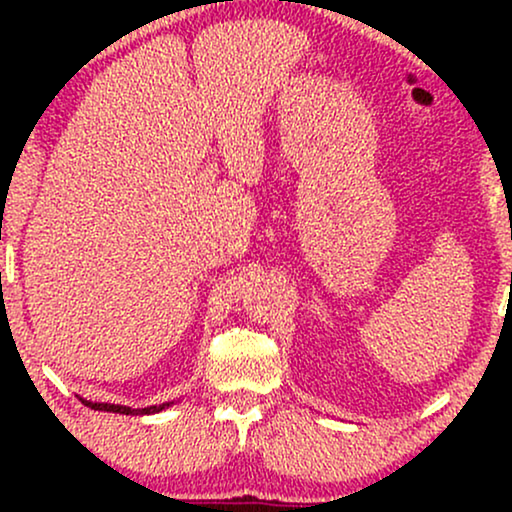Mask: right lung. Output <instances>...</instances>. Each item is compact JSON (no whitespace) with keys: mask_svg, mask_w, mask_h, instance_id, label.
I'll return each instance as SVG.
<instances>
[{"mask_svg":"<svg viewBox=\"0 0 512 512\" xmlns=\"http://www.w3.org/2000/svg\"><path fill=\"white\" fill-rule=\"evenodd\" d=\"M88 405V408L93 410H104V412H121V415H153V412H160L165 408V405H151V408H139V410H132V408H125V405H111V403H90V401H83Z\"/></svg>","mask_w":512,"mask_h":512,"instance_id":"add662e5","label":"right lung"}]
</instances>
